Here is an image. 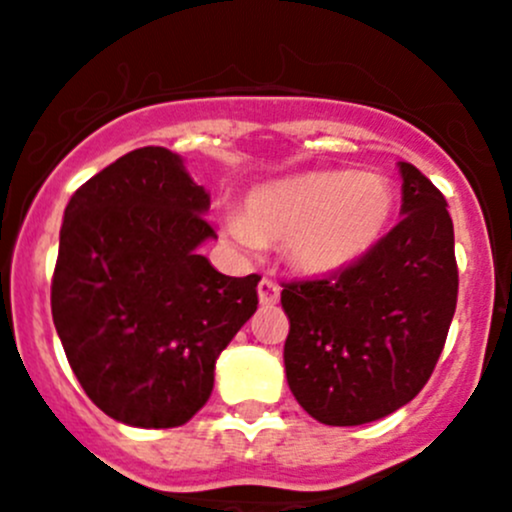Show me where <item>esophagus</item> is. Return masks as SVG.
Instances as JSON below:
<instances>
[{
    "label": "esophagus",
    "mask_w": 512,
    "mask_h": 512,
    "mask_svg": "<svg viewBox=\"0 0 512 512\" xmlns=\"http://www.w3.org/2000/svg\"><path fill=\"white\" fill-rule=\"evenodd\" d=\"M257 298L262 305H275L280 300V285L272 283V280H260L257 285Z\"/></svg>",
    "instance_id": "34e87169"
}]
</instances>
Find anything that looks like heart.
<instances>
[{
    "mask_svg": "<svg viewBox=\"0 0 512 512\" xmlns=\"http://www.w3.org/2000/svg\"><path fill=\"white\" fill-rule=\"evenodd\" d=\"M394 212V189L381 174L313 171L255 191L245 217L229 219L234 242L285 240L288 260L305 275H336L369 255Z\"/></svg>",
    "mask_w": 512,
    "mask_h": 512,
    "instance_id": "1",
    "label": "heart"
}]
</instances>
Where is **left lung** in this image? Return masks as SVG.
I'll use <instances>...</instances> for the list:
<instances>
[{"label":"left lung","mask_w":512,"mask_h":512,"mask_svg":"<svg viewBox=\"0 0 512 512\" xmlns=\"http://www.w3.org/2000/svg\"><path fill=\"white\" fill-rule=\"evenodd\" d=\"M401 222L333 278L283 285L285 376L331 427L389 417L432 376L457 305L455 229L442 191L399 161Z\"/></svg>","instance_id":"left-lung-1"}]
</instances>
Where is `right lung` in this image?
<instances>
[{"mask_svg": "<svg viewBox=\"0 0 512 512\" xmlns=\"http://www.w3.org/2000/svg\"><path fill=\"white\" fill-rule=\"evenodd\" d=\"M207 212V189L161 146L105 166L65 207L52 321L85 394L128 427L189 422L257 310L260 275L229 278L199 255L217 240Z\"/></svg>", "mask_w": 512, "mask_h": 512, "instance_id": "right-lung-1", "label": "right lung"}]
</instances>
